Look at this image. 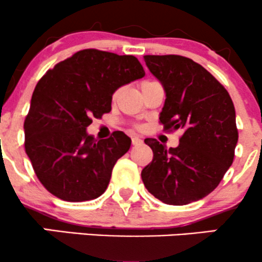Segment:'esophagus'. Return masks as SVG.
Masks as SVG:
<instances>
[{"mask_svg":"<svg viewBox=\"0 0 262 262\" xmlns=\"http://www.w3.org/2000/svg\"><path fill=\"white\" fill-rule=\"evenodd\" d=\"M141 143H143V139H141V138H139V137H137V135H135V137L132 138V144H133L134 146L140 145Z\"/></svg>","mask_w":262,"mask_h":262,"instance_id":"obj_1","label":"esophagus"}]
</instances>
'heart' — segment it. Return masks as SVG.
<instances>
[{
	"label": "heart",
	"mask_w": 262,
	"mask_h": 262,
	"mask_svg": "<svg viewBox=\"0 0 262 262\" xmlns=\"http://www.w3.org/2000/svg\"><path fill=\"white\" fill-rule=\"evenodd\" d=\"M148 82H150V81H144V82H141V86L145 85V83H148ZM117 95H118V92H116V95H114V97H117Z\"/></svg>",
	"instance_id": "b5f03b06"
}]
</instances>
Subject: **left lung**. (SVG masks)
Masks as SVG:
<instances>
[{
	"label": "left lung",
	"instance_id": "1",
	"mask_svg": "<svg viewBox=\"0 0 262 262\" xmlns=\"http://www.w3.org/2000/svg\"><path fill=\"white\" fill-rule=\"evenodd\" d=\"M144 60L166 93L159 117L164 129L183 133L177 148L145 139L154 158L141 171L144 186L172 206L202 200L233 164L237 143L233 101L224 86L192 59L145 55Z\"/></svg>",
	"mask_w": 262,
	"mask_h": 262
}]
</instances>
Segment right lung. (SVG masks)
<instances>
[{
  "mask_svg": "<svg viewBox=\"0 0 262 262\" xmlns=\"http://www.w3.org/2000/svg\"><path fill=\"white\" fill-rule=\"evenodd\" d=\"M144 75L133 55L85 49L39 80L25 121V148L50 193L68 202H83L106 191L114 164L132 140L123 132L96 140L86 129L93 117L111 112L116 90Z\"/></svg>",
  "mask_w": 262,
  "mask_h": 262,
  "instance_id": "add662e5",
  "label": "right lung"
}]
</instances>
